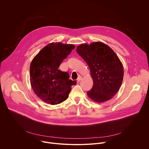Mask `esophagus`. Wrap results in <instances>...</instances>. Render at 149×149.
Wrapping results in <instances>:
<instances>
[{"label":"esophagus","mask_w":149,"mask_h":149,"mask_svg":"<svg viewBox=\"0 0 149 149\" xmlns=\"http://www.w3.org/2000/svg\"><path fill=\"white\" fill-rule=\"evenodd\" d=\"M81 79H82V77H81V76H79V77H78V78H77V82H80V81H81Z\"/></svg>","instance_id":"esophagus-1"}]
</instances>
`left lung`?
Listing matches in <instances>:
<instances>
[{
	"label": "left lung",
	"instance_id": "1",
	"mask_svg": "<svg viewBox=\"0 0 149 149\" xmlns=\"http://www.w3.org/2000/svg\"><path fill=\"white\" fill-rule=\"evenodd\" d=\"M77 52L88 65L93 86L87 95L96 102L107 101L119 91L123 78V67L113 49L104 42L81 44Z\"/></svg>",
	"mask_w": 149,
	"mask_h": 149
}]
</instances>
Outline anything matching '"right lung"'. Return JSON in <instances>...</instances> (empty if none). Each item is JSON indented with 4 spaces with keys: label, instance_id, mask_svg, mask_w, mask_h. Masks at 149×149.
<instances>
[{
    "label": "right lung",
    "instance_id": "right-lung-1",
    "mask_svg": "<svg viewBox=\"0 0 149 149\" xmlns=\"http://www.w3.org/2000/svg\"><path fill=\"white\" fill-rule=\"evenodd\" d=\"M74 44L52 42L34 57L30 67V80L34 93L45 103L59 104L65 101L77 82L58 68L72 49Z\"/></svg>",
    "mask_w": 149,
    "mask_h": 149
}]
</instances>
